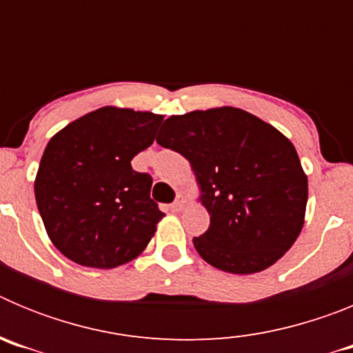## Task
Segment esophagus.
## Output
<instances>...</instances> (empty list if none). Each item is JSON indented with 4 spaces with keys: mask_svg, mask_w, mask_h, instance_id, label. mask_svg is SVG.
I'll use <instances>...</instances> for the list:
<instances>
[{
    "mask_svg": "<svg viewBox=\"0 0 353 353\" xmlns=\"http://www.w3.org/2000/svg\"><path fill=\"white\" fill-rule=\"evenodd\" d=\"M183 207H185V198H183L182 194H179V196H176V199H174V201H173V203H171L170 210L171 212H180Z\"/></svg>",
    "mask_w": 353,
    "mask_h": 353,
    "instance_id": "34e87169",
    "label": "esophagus"
}]
</instances>
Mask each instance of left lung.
<instances>
[{"instance_id":"obj_1","label":"left lung","mask_w":353,"mask_h":353,"mask_svg":"<svg viewBox=\"0 0 353 353\" xmlns=\"http://www.w3.org/2000/svg\"><path fill=\"white\" fill-rule=\"evenodd\" d=\"M157 143L191 162L210 226L196 251L215 269L254 274L288 251L304 226L307 176L276 127L239 108L170 117Z\"/></svg>"}]
</instances>
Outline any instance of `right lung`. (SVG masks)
Masks as SVG:
<instances>
[{
	"label": "right lung",
	"mask_w": 353,
	"mask_h": 353,
	"mask_svg": "<svg viewBox=\"0 0 353 353\" xmlns=\"http://www.w3.org/2000/svg\"><path fill=\"white\" fill-rule=\"evenodd\" d=\"M162 114L105 105L54 134L40 159L35 199L46 232L68 260L114 269L148 245L164 217L152 176L130 166Z\"/></svg>",
	"instance_id": "right-lung-1"
}]
</instances>
